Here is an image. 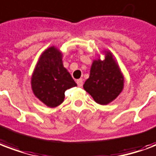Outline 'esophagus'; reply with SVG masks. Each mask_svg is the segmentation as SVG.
<instances>
[{
	"mask_svg": "<svg viewBox=\"0 0 156 156\" xmlns=\"http://www.w3.org/2000/svg\"><path fill=\"white\" fill-rule=\"evenodd\" d=\"M83 79H82V78H79V79L77 80V84H78V87H82V86H83Z\"/></svg>",
	"mask_w": 156,
	"mask_h": 156,
	"instance_id": "1",
	"label": "esophagus"
}]
</instances>
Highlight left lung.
Returning a JSON list of instances; mask_svg holds the SVG:
<instances>
[{
    "mask_svg": "<svg viewBox=\"0 0 156 156\" xmlns=\"http://www.w3.org/2000/svg\"><path fill=\"white\" fill-rule=\"evenodd\" d=\"M124 87V77L118 64L109 51H105V59L93 61L89 78L83 84L84 90L101 105H107L117 98Z\"/></svg>",
    "mask_w": 156,
    "mask_h": 156,
    "instance_id": "8db88e82",
    "label": "left lung"
}]
</instances>
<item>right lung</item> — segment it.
<instances>
[{
  "label": "right lung",
  "instance_id": "obj_1",
  "mask_svg": "<svg viewBox=\"0 0 156 156\" xmlns=\"http://www.w3.org/2000/svg\"><path fill=\"white\" fill-rule=\"evenodd\" d=\"M77 86L63 67L62 53L51 46L40 55L31 78L34 96L49 107H56L64 100L67 89Z\"/></svg>",
  "mask_w": 156,
  "mask_h": 156
}]
</instances>
